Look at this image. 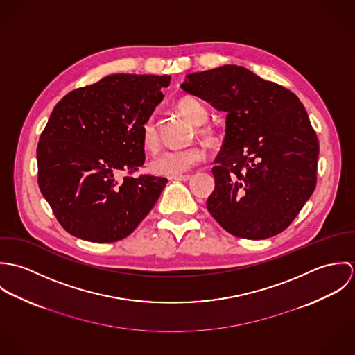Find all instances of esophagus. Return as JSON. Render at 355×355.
Listing matches in <instances>:
<instances>
[{"label":"esophagus","instance_id":"esophagus-1","mask_svg":"<svg viewBox=\"0 0 355 355\" xmlns=\"http://www.w3.org/2000/svg\"><path fill=\"white\" fill-rule=\"evenodd\" d=\"M169 179L172 180H182V182H186V180H190L191 179V175H176V176H171Z\"/></svg>","mask_w":355,"mask_h":355}]
</instances>
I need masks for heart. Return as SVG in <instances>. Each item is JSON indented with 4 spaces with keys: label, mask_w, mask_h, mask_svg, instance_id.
I'll use <instances>...</instances> for the list:
<instances>
[{
    "label": "heart",
    "mask_w": 355,
    "mask_h": 355,
    "mask_svg": "<svg viewBox=\"0 0 355 355\" xmlns=\"http://www.w3.org/2000/svg\"><path fill=\"white\" fill-rule=\"evenodd\" d=\"M176 107L186 119L197 125L207 120L206 107L193 97H182L176 103ZM200 134L207 144H214L217 141L216 132L209 127L201 128ZM142 144L150 152L157 150L159 146V137L153 117H149L142 125ZM203 158L205 150L200 146H190L186 149H165L153 157L150 169L155 175L176 176L190 171L193 166L200 164Z\"/></svg>",
    "instance_id": "obj_1"
}]
</instances>
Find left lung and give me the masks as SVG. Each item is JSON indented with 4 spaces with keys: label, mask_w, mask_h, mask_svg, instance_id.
<instances>
[{
    "label": "left lung",
    "mask_w": 355,
    "mask_h": 355,
    "mask_svg": "<svg viewBox=\"0 0 355 355\" xmlns=\"http://www.w3.org/2000/svg\"><path fill=\"white\" fill-rule=\"evenodd\" d=\"M180 87L227 112L207 210L230 234L284 231L315 189L318 139L300 98L239 65L186 75Z\"/></svg>",
    "instance_id": "obj_1"
}]
</instances>
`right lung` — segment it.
<instances>
[{"label": "right lung", "mask_w": 355, "mask_h": 355, "mask_svg": "<svg viewBox=\"0 0 355 355\" xmlns=\"http://www.w3.org/2000/svg\"><path fill=\"white\" fill-rule=\"evenodd\" d=\"M169 82L166 75H109L54 106L37 149L38 184L71 235L116 242L152 210L168 180L123 173L144 165L142 125Z\"/></svg>", "instance_id": "right-lung-1"}]
</instances>
